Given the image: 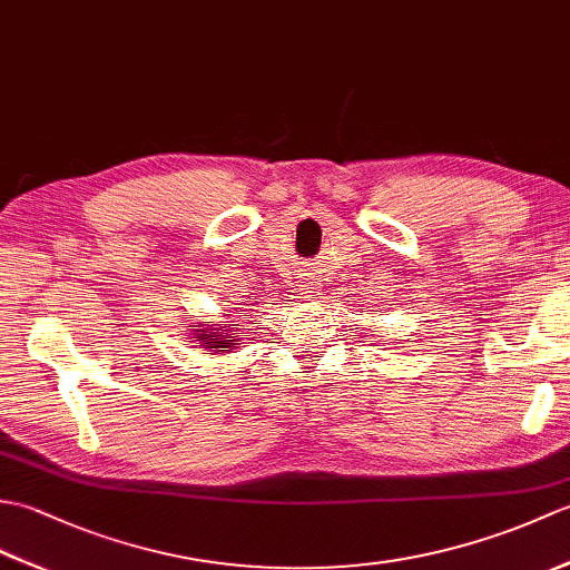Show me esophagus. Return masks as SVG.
<instances>
[{"mask_svg":"<svg viewBox=\"0 0 570 570\" xmlns=\"http://www.w3.org/2000/svg\"><path fill=\"white\" fill-rule=\"evenodd\" d=\"M308 288V292H306V298H313V296H316L318 292H316V286H306Z\"/></svg>","mask_w":570,"mask_h":570,"instance_id":"34e87169","label":"esophagus"}]
</instances>
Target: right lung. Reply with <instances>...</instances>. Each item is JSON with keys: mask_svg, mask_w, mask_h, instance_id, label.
Wrapping results in <instances>:
<instances>
[{"mask_svg": "<svg viewBox=\"0 0 570 570\" xmlns=\"http://www.w3.org/2000/svg\"><path fill=\"white\" fill-rule=\"evenodd\" d=\"M233 316V313H225V318ZM190 335L196 337L198 345L203 350H208L205 355H223V353H233L235 347H239V328H233V321H217L208 323L203 321L198 325H190Z\"/></svg>", "mask_w": 570, "mask_h": 570, "instance_id": "right-lung-1", "label": "right lung"}]
</instances>
